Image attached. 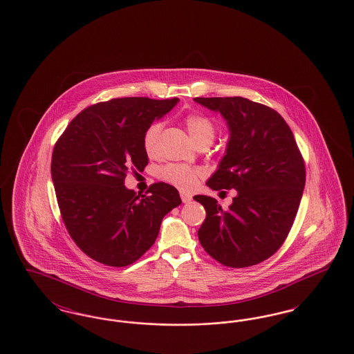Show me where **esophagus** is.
<instances>
[{
    "mask_svg": "<svg viewBox=\"0 0 354 354\" xmlns=\"http://www.w3.org/2000/svg\"><path fill=\"white\" fill-rule=\"evenodd\" d=\"M180 198L183 203H189L192 201V196L189 194H185V192H180Z\"/></svg>",
    "mask_w": 354,
    "mask_h": 354,
    "instance_id": "34e87169",
    "label": "esophagus"
}]
</instances>
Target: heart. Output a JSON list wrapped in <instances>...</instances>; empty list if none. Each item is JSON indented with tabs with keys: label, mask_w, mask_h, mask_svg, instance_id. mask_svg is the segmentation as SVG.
<instances>
[{
	"label": "heart",
	"mask_w": 354,
	"mask_h": 354,
	"mask_svg": "<svg viewBox=\"0 0 354 354\" xmlns=\"http://www.w3.org/2000/svg\"><path fill=\"white\" fill-rule=\"evenodd\" d=\"M185 124L188 134L196 145H211L214 142L216 135V126L208 117L194 113L185 117ZM159 131L160 124L152 123L145 133L143 149L149 156H153L156 153V140ZM202 176V169L187 165H169L167 167L162 169V179L182 191L192 189L198 185Z\"/></svg>",
	"instance_id": "b5f03b06"
}]
</instances>
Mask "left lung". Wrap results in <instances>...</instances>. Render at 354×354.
I'll use <instances>...</instances> for the list:
<instances>
[{"instance_id": "left-lung-1", "label": "left lung", "mask_w": 354, "mask_h": 354, "mask_svg": "<svg viewBox=\"0 0 354 354\" xmlns=\"http://www.w3.org/2000/svg\"><path fill=\"white\" fill-rule=\"evenodd\" d=\"M194 101L220 113L230 131L207 185L236 189L227 211L211 196H194L207 212L199 241L225 267L259 264L280 248L296 218L305 185L301 153L286 120L270 107L241 97Z\"/></svg>"}]
</instances>
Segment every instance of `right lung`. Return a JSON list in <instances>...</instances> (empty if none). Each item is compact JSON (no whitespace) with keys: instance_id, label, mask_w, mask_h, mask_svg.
<instances>
[{"instance_id":"1","label":"right lung","mask_w":354,"mask_h":354,"mask_svg":"<svg viewBox=\"0 0 354 354\" xmlns=\"http://www.w3.org/2000/svg\"><path fill=\"white\" fill-rule=\"evenodd\" d=\"M178 102L131 97L93 104L55 143L51 179L62 219L75 244L95 261L133 264L155 243L163 218L182 203L167 183L152 185L149 195L124 185L129 169L149 165L146 130Z\"/></svg>"}]
</instances>
